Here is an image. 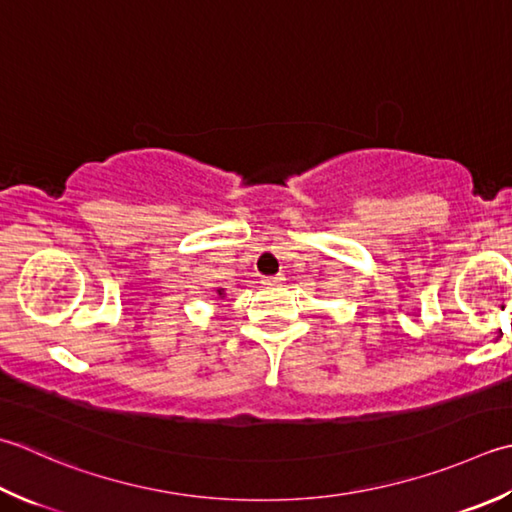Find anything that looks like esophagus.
Masks as SVG:
<instances>
[{
    "mask_svg": "<svg viewBox=\"0 0 512 512\" xmlns=\"http://www.w3.org/2000/svg\"><path fill=\"white\" fill-rule=\"evenodd\" d=\"M286 282L284 275H275V277H264L262 284L268 286V288H275V286H282Z\"/></svg>",
    "mask_w": 512,
    "mask_h": 512,
    "instance_id": "34e87169",
    "label": "esophagus"
}]
</instances>
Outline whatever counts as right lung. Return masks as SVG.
Instances as JSON below:
<instances>
[{"mask_svg":"<svg viewBox=\"0 0 512 512\" xmlns=\"http://www.w3.org/2000/svg\"><path fill=\"white\" fill-rule=\"evenodd\" d=\"M215 293H217V297H222V299H224V295H226V290H224V288H217V290H215Z\"/></svg>","mask_w":512,"mask_h":512,"instance_id":"right-lung-1","label":"right lung"}]
</instances>
